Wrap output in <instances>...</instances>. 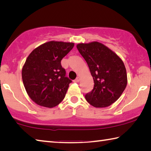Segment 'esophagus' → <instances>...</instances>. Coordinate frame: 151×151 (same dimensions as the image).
<instances>
[{"instance_id": "obj_1", "label": "esophagus", "mask_w": 151, "mask_h": 151, "mask_svg": "<svg viewBox=\"0 0 151 151\" xmlns=\"http://www.w3.org/2000/svg\"><path fill=\"white\" fill-rule=\"evenodd\" d=\"M80 80H81V78L79 77V76H78V77L76 78L75 79V80H74L73 82H74V83H78V82L80 81Z\"/></svg>"}]
</instances>
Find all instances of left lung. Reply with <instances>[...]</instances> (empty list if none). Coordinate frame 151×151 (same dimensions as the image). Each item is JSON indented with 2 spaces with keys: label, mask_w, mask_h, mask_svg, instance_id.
<instances>
[{
  "label": "left lung",
  "mask_w": 151,
  "mask_h": 151,
  "mask_svg": "<svg viewBox=\"0 0 151 151\" xmlns=\"http://www.w3.org/2000/svg\"><path fill=\"white\" fill-rule=\"evenodd\" d=\"M85 58L94 81L93 91L85 95L88 103L96 108H104L116 102L127 85L123 61L101 42L79 43L76 45Z\"/></svg>",
  "instance_id": "obj_1"
}]
</instances>
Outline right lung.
<instances>
[{"mask_svg":"<svg viewBox=\"0 0 151 151\" xmlns=\"http://www.w3.org/2000/svg\"><path fill=\"white\" fill-rule=\"evenodd\" d=\"M73 42L49 41L35 48L22 69L28 95L36 104L52 108L65 98L72 82L65 76L60 61L74 47Z\"/></svg>","mask_w":151,"mask_h":151,"instance_id":"obj_1","label":"right lung"}]
</instances>
